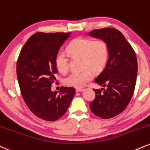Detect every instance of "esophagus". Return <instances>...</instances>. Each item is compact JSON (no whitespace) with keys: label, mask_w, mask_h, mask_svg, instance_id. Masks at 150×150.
Listing matches in <instances>:
<instances>
[{"label":"esophagus","mask_w":150,"mask_h":150,"mask_svg":"<svg viewBox=\"0 0 150 150\" xmlns=\"http://www.w3.org/2000/svg\"><path fill=\"white\" fill-rule=\"evenodd\" d=\"M84 91V89H82V88H76L77 92H80V91Z\"/></svg>","instance_id":"1"}]
</instances>
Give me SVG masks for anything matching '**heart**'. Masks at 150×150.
Listing matches in <instances>:
<instances>
[{
    "instance_id": "heart-1",
    "label": "heart",
    "mask_w": 150,
    "mask_h": 150,
    "mask_svg": "<svg viewBox=\"0 0 150 150\" xmlns=\"http://www.w3.org/2000/svg\"><path fill=\"white\" fill-rule=\"evenodd\" d=\"M67 52L73 57H81L82 71L73 72L65 77L66 85L81 88L93 78V71L98 73L103 69L108 59V46L103 40H92L84 38L73 40L67 47ZM55 66L61 73L69 68L68 57L64 52H59L55 57Z\"/></svg>"
}]
</instances>
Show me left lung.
<instances>
[{
  "mask_svg": "<svg viewBox=\"0 0 150 150\" xmlns=\"http://www.w3.org/2000/svg\"><path fill=\"white\" fill-rule=\"evenodd\" d=\"M89 35L107 42L108 58L95 82L107 88L95 89L90 109L102 119L112 118L122 112L132 98L136 86L138 62L131 45L120 30L112 28L91 30Z\"/></svg>",
  "mask_w": 150,
  "mask_h": 150,
  "instance_id": "obj_1",
  "label": "left lung"
}]
</instances>
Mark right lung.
<instances>
[{
  "label": "right lung",
  "mask_w": 150,
  "mask_h": 150,
  "mask_svg": "<svg viewBox=\"0 0 150 150\" xmlns=\"http://www.w3.org/2000/svg\"><path fill=\"white\" fill-rule=\"evenodd\" d=\"M70 33H42L30 36L21 49L17 63L21 93L27 107L35 116L56 121L66 112L75 93L73 87L61 86L52 91L57 73L55 57Z\"/></svg>",
  "instance_id": "right-lung-1"
}]
</instances>
